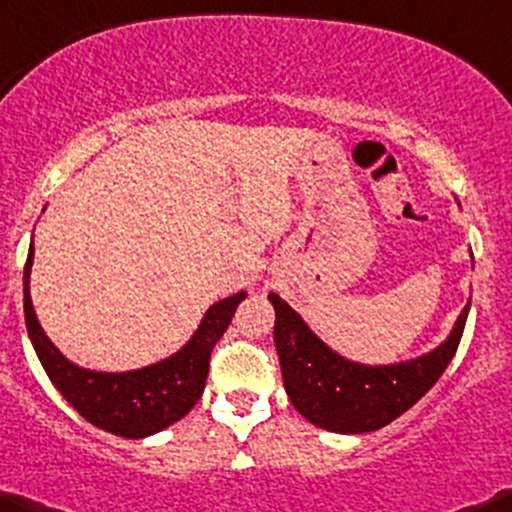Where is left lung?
<instances>
[{
    "label": "left lung",
    "mask_w": 512,
    "mask_h": 512,
    "mask_svg": "<svg viewBox=\"0 0 512 512\" xmlns=\"http://www.w3.org/2000/svg\"><path fill=\"white\" fill-rule=\"evenodd\" d=\"M268 300L276 310L273 340L288 399L310 424L335 434L377 431L412 409L449 367L471 308L468 300L451 335L436 350L416 360L372 367L330 350L276 293Z\"/></svg>",
    "instance_id": "8db88e82"
}]
</instances>
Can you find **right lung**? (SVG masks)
Masks as SVG:
<instances>
[{"label":"right lung","mask_w":512,"mask_h":512,"mask_svg":"<svg viewBox=\"0 0 512 512\" xmlns=\"http://www.w3.org/2000/svg\"><path fill=\"white\" fill-rule=\"evenodd\" d=\"M34 241L24 266V318L36 355L68 404L98 429L123 439H145L189 414L207 384L209 357L226 333L246 293L219 300L204 313L192 340L167 360L130 372H96L73 365L49 340L34 313L29 293Z\"/></svg>","instance_id":"1"}]
</instances>
